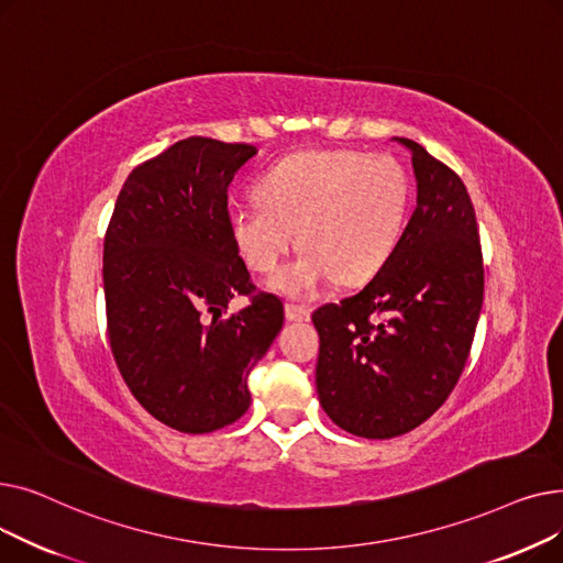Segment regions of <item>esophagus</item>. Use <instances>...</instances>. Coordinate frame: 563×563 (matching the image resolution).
Instances as JSON below:
<instances>
[{
	"label": "esophagus",
	"instance_id": "obj_1",
	"mask_svg": "<svg viewBox=\"0 0 563 563\" xmlns=\"http://www.w3.org/2000/svg\"><path fill=\"white\" fill-rule=\"evenodd\" d=\"M285 317L289 321H308L310 319V308L299 306V303H285Z\"/></svg>",
	"mask_w": 563,
	"mask_h": 563
}]
</instances>
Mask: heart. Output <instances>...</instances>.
Returning a JSON list of instances; mask_svg holds the SVG:
<instances>
[{
	"mask_svg": "<svg viewBox=\"0 0 563 563\" xmlns=\"http://www.w3.org/2000/svg\"><path fill=\"white\" fill-rule=\"evenodd\" d=\"M257 196L230 207L232 244L249 269L269 274L299 230L303 251L272 285L306 297L331 278L356 285L380 269L401 236L410 183L390 155L306 151L266 173Z\"/></svg>",
	"mask_w": 563,
	"mask_h": 563,
	"instance_id": "obj_1",
	"label": "heart"
}]
</instances>
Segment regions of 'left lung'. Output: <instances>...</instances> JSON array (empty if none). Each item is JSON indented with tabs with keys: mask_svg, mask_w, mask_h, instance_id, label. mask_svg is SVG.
<instances>
[{
	"mask_svg": "<svg viewBox=\"0 0 563 563\" xmlns=\"http://www.w3.org/2000/svg\"><path fill=\"white\" fill-rule=\"evenodd\" d=\"M397 141L412 155L416 212L361 291L312 314L319 404L340 429L372 440L408 433L445 404L484 303L479 228L465 185L420 143Z\"/></svg>",
	"mask_w": 563,
	"mask_h": 563,
	"instance_id": "8db88e82",
	"label": "left lung"
}]
</instances>
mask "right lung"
I'll list each match as a JSON object with an SVG mask.
<instances>
[{"label":"right lung","mask_w":563,"mask_h":563,"mask_svg":"<svg viewBox=\"0 0 563 563\" xmlns=\"http://www.w3.org/2000/svg\"><path fill=\"white\" fill-rule=\"evenodd\" d=\"M255 145L189 136L139 164L104 234L113 358L159 422L210 433L249 410V374L283 329V303L257 291L228 228V187ZM236 292L246 309L227 314Z\"/></svg>","instance_id":"obj_1"}]
</instances>
